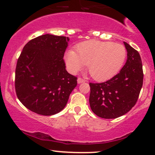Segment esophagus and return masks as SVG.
Wrapping results in <instances>:
<instances>
[{"label":"esophagus","mask_w":155,"mask_h":155,"mask_svg":"<svg viewBox=\"0 0 155 155\" xmlns=\"http://www.w3.org/2000/svg\"><path fill=\"white\" fill-rule=\"evenodd\" d=\"M85 81H86V80L84 79H82V78H81V77L78 78V79H77V82L79 83V84H80V83H83V82H85Z\"/></svg>","instance_id":"esophagus-1"}]
</instances>
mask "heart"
Segmentation results:
<instances>
[{"instance_id":"1","label":"heart","mask_w":155,"mask_h":155,"mask_svg":"<svg viewBox=\"0 0 155 155\" xmlns=\"http://www.w3.org/2000/svg\"><path fill=\"white\" fill-rule=\"evenodd\" d=\"M125 48L120 44L91 40L76 47V53L67 51L65 60L69 71L75 74L87 65L90 76L97 81H106L115 76L126 58Z\"/></svg>"}]
</instances>
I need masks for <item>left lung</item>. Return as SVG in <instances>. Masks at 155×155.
<instances>
[{"mask_svg": "<svg viewBox=\"0 0 155 155\" xmlns=\"http://www.w3.org/2000/svg\"><path fill=\"white\" fill-rule=\"evenodd\" d=\"M126 63L119 74L102 83H90V108L101 118L115 119L125 114L136 104L143 85V73L139 53L124 42Z\"/></svg>", "mask_w": 155, "mask_h": 155, "instance_id": "left-lung-1", "label": "left lung"}]
</instances>
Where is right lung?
<instances>
[{
	"instance_id": "1",
	"label": "right lung",
	"mask_w": 155,
	"mask_h": 155,
	"mask_svg": "<svg viewBox=\"0 0 155 155\" xmlns=\"http://www.w3.org/2000/svg\"><path fill=\"white\" fill-rule=\"evenodd\" d=\"M68 37L40 35L25 44L17 60L15 90L27 108L44 116L59 113L77 85L65 70L64 53Z\"/></svg>"
}]
</instances>
